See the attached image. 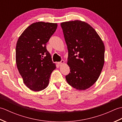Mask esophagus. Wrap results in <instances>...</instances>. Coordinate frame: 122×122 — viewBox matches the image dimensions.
Here are the masks:
<instances>
[{
  "mask_svg": "<svg viewBox=\"0 0 122 122\" xmlns=\"http://www.w3.org/2000/svg\"><path fill=\"white\" fill-rule=\"evenodd\" d=\"M64 63V61L63 60H62L61 62H58V64L59 65H61V64H63Z\"/></svg>",
  "mask_w": 122,
  "mask_h": 122,
  "instance_id": "1",
  "label": "esophagus"
}]
</instances>
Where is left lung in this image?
<instances>
[{
    "instance_id": "left-lung-1",
    "label": "left lung",
    "mask_w": 122,
    "mask_h": 122,
    "mask_svg": "<svg viewBox=\"0 0 122 122\" xmlns=\"http://www.w3.org/2000/svg\"><path fill=\"white\" fill-rule=\"evenodd\" d=\"M61 26L68 47L67 64L70 69L66 80L76 89L85 90L100 76L104 63V45L86 22L74 20L62 22Z\"/></svg>"
}]
</instances>
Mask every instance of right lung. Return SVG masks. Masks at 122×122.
Listing matches in <instances>:
<instances>
[{
	"label": "right lung",
	"instance_id": "add662e5",
	"mask_svg": "<svg viewBox=\"0 0 122 122\" xmlns=\"http://www.w3.org/2000/svg\"><path fill=\"white\" fill-rule=\"evenodd\" d=\"M57 26L54 23H33L24 30L17 41V68L25 84L33 91H40L47 87L51 74L56 68L46 45Z\"/></svg>",
	"mask_w": 122,
	"mask_h": 122
}]
</instances>
